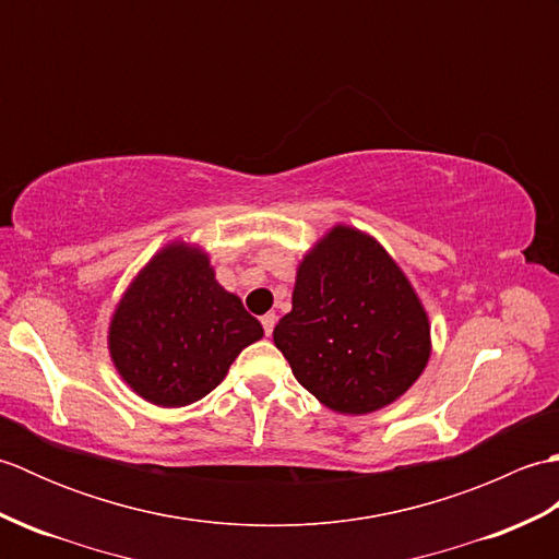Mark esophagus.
I'll list each match as a JSON object with an SVG mask.
<instances>
[{"instance_id": "obj_1", "label": "esophagus", "mask_w": 559, "mask_h": 559, "mask_svg": "<svg viewBox=\"0 0 559 559\" xmlns=\"http://www.w3.org/2000/svg\"><path fill=\"white\" fill-rule=\"evenodd\" d=\"M261 326H264V334L271 336L273 334V326H276V314H264V317H261Z\"/></svg>"}]
</instances>
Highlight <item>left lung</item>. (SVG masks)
Listing matches in <instances>:
<instances>
[{
  "label": "left lung",
  "mask_w": 559,
  "mask_h": 559,
  "mask_svg": "<svg viewBox=\"0 0 559 559\" xmlns=\"http://www.w3.org/2000/svg\"><path fill=\"white\" fill-rule=\"evenodd\" d=\"M273 343L295 379L343 415L401 399L432 353L430 319L406 273L372 235L343 223L302 257Z\"/></svg>",
  "instance_id": "1"
}]
</instances>
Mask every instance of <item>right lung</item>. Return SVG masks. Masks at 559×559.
Wrapping results in <instances>:
<instances>
[{
  "mask_svg": "<svg viewBox=\"0 0 559 559\" xmlns=\"http://www.w3.org/2000/svg\"><path fill=\"white\" fill-rule=\"evenodd\" d=\"M261 336L242 300L216 281L204 249L175 240L151 257L117 302L108 350L134 394L182 408L216 389Z\"/></svg>",
  "mask_w": 559,
  "mask_h": 559,
  "instance_id": "add662e5",
  "label": "right lung"
}]
</instances>
